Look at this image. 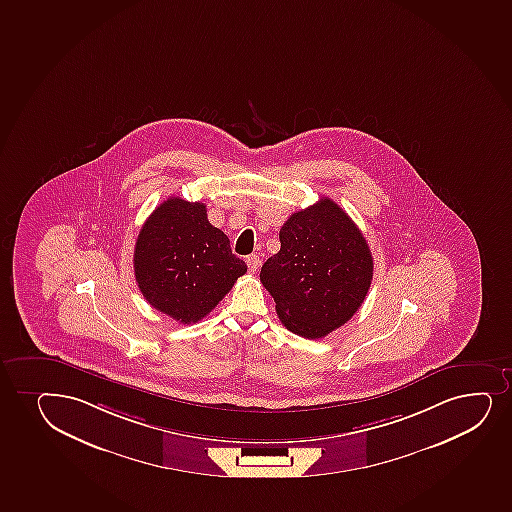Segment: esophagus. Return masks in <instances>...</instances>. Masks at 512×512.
I'll return each mask as SVG.
<instances>
[{
	"label": "esophagus",
	"mask_w": 512,
	"mask_h": 512,
	"mask_svg": "<svg viewBox=\"0 0 512 512\" xmlns=\"http://www.w3.org/2000/svg\"><path fill=\"white\" fill-rule=\"evenodd\" d=\"M247 268L251 273H256V270L259 268V263H261V259H259L258 254H249L246 258Z\"/></svg>",
	"instance_id": "34e87169"
}]
</instances>
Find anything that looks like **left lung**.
<instances>
[{"label":"left lung","instance_id":"8db88e82","mask_svg":"<svg viewBox=\"0 0 512 512\" xmlns=\"http://www.w3.org/2000/svg\"><path fill=\"white\" fill-rule=\"evenodd\" d=\"M280 242L261 268V283L287 329L309 340L324 338L362 306L374 271L371 249L329 198L288 218Z\"/></svg>","mask_w":512,"mask_h":512}]
</instances>
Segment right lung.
<instances>
[{
    "label": "right lung",
    "mask_w": 512,
    "mask_h": 512,
    "mask_svg": "<svg viewBox=\"0 0 512 512\" xmlns=\"http://www.w3.org/2000/svg\"><path fill=\"white\" fill-rule=\"evenodd\" d=\"M135 278L143 297L179 323H198L247 271L203 203L172 196L153 210L136 239Z\"/></svg>",
    "instance_id": "obj_1"
}]
</instances>
